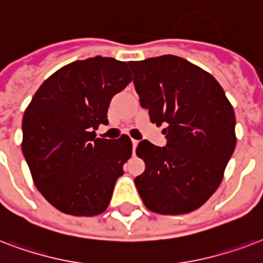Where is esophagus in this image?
<instances>
[{"label":"esophagus","mask_w":263,"mask_h":263,"mask_svg":"<svg viewBox=\"0 0 263 263\" xmlns=\"http://www.w3.org/2000/svg\"><path fill=\"white\" fill-rule=\"evenodd\" d=\"M132 144H133V154L136 152V146L138 145V141L137 140H132Z\"/></svg>","instance_id":"34e87169"}]
</instances>
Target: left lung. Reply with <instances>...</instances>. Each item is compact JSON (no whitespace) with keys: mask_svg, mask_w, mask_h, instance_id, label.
I'll return each mask as SVG.
<instances>
[{"mask_svg":"<svg viewBox=\"0 0 263 263\" xmlns=\"http://www.w3.org/2000/svg\"><path fill=\"white\" fill-rule=\"evenodd\" d=\"M129 66L141 107L167 138L166 146L138 144L145 162L134 180L138 193L158 214L191 213L217 191L235 151L233 107L217 79L185 59L164 54Z\"/></svg>","mask_w":263,"mask_h":263,"instance_id":"obj_1","label":"left lung"}]
</instances>
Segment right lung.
<instances>
[{
    "label": "right lung",
    "mask_w": 263,
    "mask_h": 263,
    "mask_svg": "<svg viewBox=\"0 0 263 263\" xmlns=\"http://www.w3.org/2000/svg\"><path fill=\"white\" fill-rule=\"evenodd\" d=\"M132 82L126 62L77 60L52 74L24 111L22 151L36 189L64 214L93 217L108 207L132 156V141L96 138L114 96Z\"/></svg>",
    "instance_id": "add662e5"
}]
</instances>
